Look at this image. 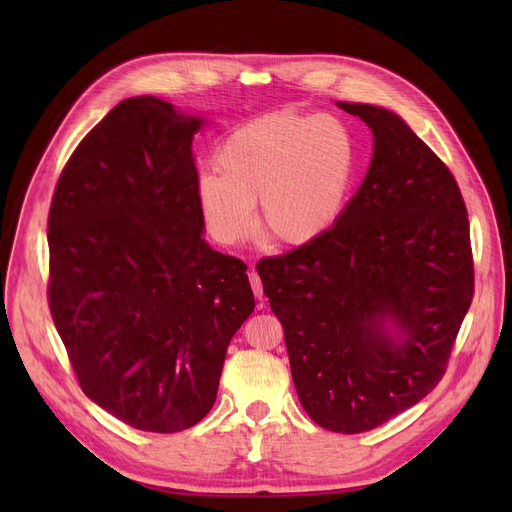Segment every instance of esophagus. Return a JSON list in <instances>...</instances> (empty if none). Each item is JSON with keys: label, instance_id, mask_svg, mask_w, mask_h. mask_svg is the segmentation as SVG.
<instances>
[{"label": "esophagus", "instance_id": "esophagus-1", "mask_svg": "<svg viewBox=\"0 0 512 512\" xmlns=\"http://www.w3.org/2000/svg\"><path fill=\"white\" fill-rule=\"evenodd\" d=\"M249 281H251V287H253V294L257 300H263V283H261V277L253 271H249Z\"/></svg>", "mask_w": 512, "mask_h": 512}]
</instances>
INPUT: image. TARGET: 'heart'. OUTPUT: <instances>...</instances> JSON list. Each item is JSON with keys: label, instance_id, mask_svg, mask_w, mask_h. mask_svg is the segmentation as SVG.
<instances>
[{"label": "heart", "instance_id": "1", "mask_svg": "<svg viewBox=\"0 0 512 512\" xmlns=\"http://www.w3.org/2000/svg\"><path fill=\"white\" fill-rule=\"evenodd\" d=\"M214 172L198 178L196 198L210 235L237 245L255 229L275 243L304 247L342 216L356 172V143L334 115L279 111L233 129L216 148Z\"/></svg>", "mask_w": 512, "mask_h": 512}]
</instances>
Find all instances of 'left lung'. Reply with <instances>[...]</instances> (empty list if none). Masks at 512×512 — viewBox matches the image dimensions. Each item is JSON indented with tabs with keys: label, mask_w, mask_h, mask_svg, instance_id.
Listing matches in <instances>:
<instances>
[{
	"label": "left lung",
	"mask_w": 512,
	"mask_h": 512,
	"mask_svg": "<svg viewBox=\"0 0 512 512\" xmlns=\"http://www.w3.org/2000/svg\"><path fill=\"white\" fill-rule=\"evenodd\" d=\"M373 129L367 176L318 241L257 263L306 413L362 433L442 381L474 296L470 223L448 166L395 113L338 103Z\"/></svg>",
	"instance_id": "obj_1"
}]
</instances>
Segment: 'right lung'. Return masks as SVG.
Instances as JSON below:
<instances>
[{
  "label": "right lung",
  "mask_w": 512,
  "mask_h": 512,
  "mask_svg": "<svg viewBox=\"0 0 512 512\" xmlns=\"http://www.w3.org/2000/svg\"><path fill=\"white\" fill-rule=\"evenodd\" d=\"M200 117L158 97L113 107L68 158L48 212V306L83 393L156 433L214 405L251 316L247 265L202 239Z\"/></svg>",
  "instance_id": "1"
}]
</instances>
